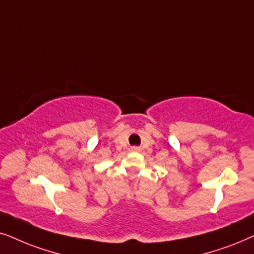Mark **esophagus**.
<instances>
[{
  "mask_svg": "<svg viewBox=\"0 0 254 254\" xmlns=\"http://www.w3.org/2000/svg\"><path fill=\"white\" fill-rule=\"evenodd\" d=\"M132 150H133V151H140V147H138V146H132Z\"/></svg>",
  "mask_w": 254,
  "mask_h": 254,
  "instance_id": "obj_1",
  "label": "esophagus"
}]
</instances>
